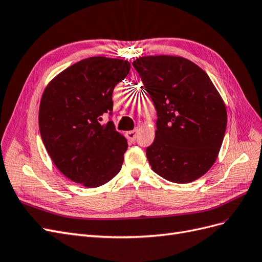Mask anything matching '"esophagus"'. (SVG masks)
I'll list each match as a JSON object with an SVG mask.
<instances>
[{
	"label": "esophagus",
	"mask_w": 262,
	"mask_h": 262,
	"mask_svg": "<svg viewBox=\"0 0 262 262\" xmlns=\"http://www.w3.org/2000/svg\"><path fill=\"white\" fill-rule=\"evenodd\" d=\"M137 133H138V129H134V130H129L126 133V138H127L129 141H135V139H136L137 137Z\"/></svg>",
	"instance_id": "esophagus-1"
}]
</instances>
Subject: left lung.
<instances>
[{"instance_id": "obj_1", "label": "left lung", "mask_w": 262, "mask_h": 262, "mask_svg": "<svg viewBox=\"0 0 262 262\" xmlns=\"http://www.w3.org/2000/svg\"><path fill=\"white\" fill-rule=\"evenodd\" d=\"M133 66L158 114L155 140L146 149L151 168L173 183L198 180L222 146L227 123L222 97L207 73L185 57L142 56Z\"/></svg>"}]
</instances>
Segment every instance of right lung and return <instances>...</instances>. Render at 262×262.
Here are the masks:
<instances>
[{
  "instance_id": "1",
  "label": "right lung",
  "mask_w": 262,
  "mask_h": 262,
  "mask_svg": "<svg viewBox=\"0 0 262 262\" xmlns=\"http://www.w3.org/2000/svg\"><path fill=\"white\" fill-rule=\"evenodd\" d=\"M126 60L94 56L81 60L48 83L39 107L42 141L55 166L71 181L95 188L121 171L127 140L112 121L114 87L128 75Z\"/></svg>"
}]
</instances>
